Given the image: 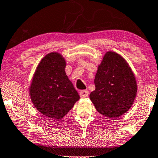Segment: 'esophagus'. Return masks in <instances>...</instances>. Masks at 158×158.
<instances>
[{
	"instance_id": "obj_1",
	"label": "esophagus",
	"mask_w": 158,
	"mask_h": 158,
	"mask_svg": "<svg viewBox=\"0 0 158 158\" xmlns=\"http://www.w3.org/2000/svg\"><path fill=\"white\" fill-rule=\"evenodd\" d=\"M89 95V92L88 90H82L80 91V96L81 98H86Z\"/></svg>"
}]
</instances>
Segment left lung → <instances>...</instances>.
I'll return each mask as SVG.
<instances>
[{"label":"left lung","instance_id":"obj_1","mask_svg":"<svg viewBox=\"0 0 158 158\" xmlns=\"http://www.w3.org/2000/svg\"><path fill=\"white\" fill-rule=\"evenodd\" d=\"M94 83L96 89L89 97L101 114L116 118L132 106L137 96V81L128 62L119 54L112 51L104 54Z\"/></svg>","mask_w":158,"mask_h":158}]
</instances>
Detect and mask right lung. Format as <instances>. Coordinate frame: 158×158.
Wrapping results in <instances>:
<instances>
[{
  "mask_svg": "<svg viewBox=\"0 0 158 158\" xmlns=\"http://www.w3.org/2000/svg\"><path fill=\"white\" fill-rule=\"evenodd\" d=\"M66 60L57 52L48 53L36 67L29 94L34 107L47 117L62 119L80 96L66 75Z\"/></svg>",
  "mask_w": 158,
  "mask_h": 158,
  "instance_id": "obj_1",
  "label": "right lung"
}]
</instances>
